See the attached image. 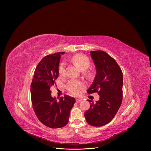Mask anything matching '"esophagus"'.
I'll list each match as a JSON object with an SVG mask.
<instances>
[{"mask_svg":"<svg viewBox=\"0 0 151 151\" xmlns=\"http://www.w3.org/2000/svg\"><path fill=\"white\" fill-rule=\"evenodd\" d=\"M82 99H76V103H80V102H81L82 101Z\"/></svg>","mask_w":151,"mask_h":151,"instance_id":"esophagus-1","label":"esophagus"}]
</instances>
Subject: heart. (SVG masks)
Returning a JSON list of instances; mask_svg holds the SVG:
<instances>
[{
	"label": "heart",
	"mask_w": 151,
	"mask_h": 151,
	"mask_svg": "<svg viewBox=\"0 0 151 151\" xmlns=\"http://www.w3.org/2000/svg\"><path fill=\"white\" fill-rule=\"evenodd\" d=\"M72 61L76 64L82 71L87 70L90 66V61L87 56L83 54H77L72 58ZM58 72L60 76H64L66 73V64L61 63L58 68ZM84 87V83L82 81L71 79L66 86L68 90L73 95L77 96L79 94L81 90Z\"/></svg>",
	"instance_id": "heart-1"
}]
</instances>
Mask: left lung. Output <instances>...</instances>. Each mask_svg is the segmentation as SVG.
<instances>
[{"label": "left lung", "mask_w": 151, "mask_h": 151, "mask_svg": "<svg viewBox=\"0 0 151 151\" xmlns=\"http://www.w3.org/2000/svg\"><path fill=\"white\" fill-rule=\"evenodd\" d=\"M94 63L96 75L88 94L97 93L99 100L91 103L84 114L91 125L100 127L110 122L115 116L122 100V72L116 61L103 51L90 52Z\"/></svg>", "instance_id": "left-lung-1"}]
</instances>
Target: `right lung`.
<instances>
[{
	"label": "right lung",
	"mask_w": 151,
	"mask_h": 151,
	"mask_svg": "<svg viewBox=\"0 0 151 151\" xmlns=\"http://www.w3.org/2000/svg\"><path fill=\"white\" fill-rule=\"evenodd\" d=\"M64 53L57 52L43 58L37 64L31 83V99L35 113L43 124L51 128L67 125L75 103V98L68 95L58 97V100L51 96L50 88L58 76L59 63Z\"/></svg>",
	"instance_id": "1"
}]
</instances>
